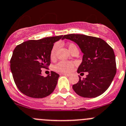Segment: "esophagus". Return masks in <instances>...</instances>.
<instances>
[{"label": "esophagus", "mask_w": 126, "mask_h": 126, "mask_svg": "<svg viewBox=\"0 0 126 126\" xmlns=\"http://www.w3.org/2000/svg\"><path fill=\"white\" fill-rule=\"evenodd\" d=\"M62 75H65V76H67V77H70V74H68V73H62Z\"/></svg>", "instance_id": "esophagus-1"}]
</instances>
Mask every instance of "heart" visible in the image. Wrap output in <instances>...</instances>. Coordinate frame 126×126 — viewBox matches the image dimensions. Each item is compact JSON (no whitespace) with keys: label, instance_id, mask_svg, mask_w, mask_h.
<instances>
[{"label":"heart","instance_id":"heart-1","mask_svg":"<svg viewBox=\"0 0 126 126\" xmlns=\"http://www.w3.org/2000/svg\"><path fill=\"white\" fill-rule=\"evenodd\" d=\"M67 46L70 52L72 51L74 49L77 48V46L74 43H71L68 44ZM58 44L56 43L52 47L50 52V58L51 60H55L56 58V51H57V49L58 48ZM74 65L75 64L73 62L61 61L54 66L53 69L55 71L60 72V73H67V72H70V71L72 70V69L74 67Z\"/></svg>","mask_w":126,"mask_h":126}]
</instances>
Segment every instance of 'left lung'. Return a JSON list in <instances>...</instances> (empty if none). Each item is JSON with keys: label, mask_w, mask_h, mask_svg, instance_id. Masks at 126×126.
I'll use <instances>...</instances> for the list:
<instances>
[{"label": "left lung", "mask_w": 126, "mask_h": 126, "mask_svg": "<svg viewBox=\"0 0 126 126\" xmlns=\"http://www.w3.org/2000/svg\"><path fill=\"white\" fill-rule=\"evenodd\" d=\"M63 38L75 42L83 53L78 73L88 72L85 79L79 77V82L72 86L73 90L86 98L102 95L110 85L116 73L115 57L112 47L103 39L94 36L70 34Z\"/></svg>", "instance_id": "obj_1"}]
</instances>
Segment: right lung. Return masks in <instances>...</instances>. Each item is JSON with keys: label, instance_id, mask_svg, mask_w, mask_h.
Wrapping results in <instances>:
<instances>
[{"label": "right lung", "instance_id": "add662e5", "mask_svg": "<svg viewBox=\"0 0 126 126\" xmlns=\"http://www.w3.org/2000/svg\"><path fill=\"white\" fill-rule=\"evenodd\" d=\"M63 35L29 40L17 45L14 49L11 70L17 87L23 94L32 98H44L56 88L59 75L54 71L45 77L41 69L50 64V52L54 43Z\"/></svg>", "mask_w": 126, "mask_h": 126}]
</instances>
